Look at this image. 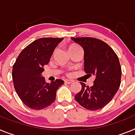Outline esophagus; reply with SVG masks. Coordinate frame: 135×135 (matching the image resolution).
I'll return each instance as SVG.
<instances>
[{
    "label": "esophagus",
    "mask_w": 135,
    "mask_h": 135,
    "mask_svg": "<svg viewBox=\"0 0 135 135\" xmlns=\"http://www.w3.org/2000/svg\"><path fill=\"white\" fill-rule=\"evenodd\" d=\"M65 83H67V84H71L72 82H74L73 80H64Z\"/></svg>",
    "instance_id": "esophagus-1"
}]
</instances>
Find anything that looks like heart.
<instances>
[{
  "label": "heart",
  "instance_id": "obj_1",
  "mask_svg": "<svg viewBox=\"0 0 135 135\" xmlns=\"http://www.w3.org/2000/svg\"><path fill=\"white\" fill-rule=\"evenodd\" d=\"M80 48L78 45H75V44H73V45H71L68 46V51L69 52L72 51H74L76 49H78ZM68 75H70V73H68Z\"/></svg>",
  "mask_w": 135,
  "mask_h": 135
}]
</instances>
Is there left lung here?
<instances>
[{
	"mask_svg": "<svg viewBox=\"0 0 135 135\" xmlns=\"http://www.w3.org/2000/svg\"><path fill=\"white\" fill-rule=\"evenodd\" d=\"M84 51V71L95 76L93 86L80 82L82 89L76 101L85 109L98 110L112 101L121 83L122 70L118 57L108 44L91 37L71 38Z\"/></svg>",
	"mask_w": 135,
	"mask_h": 135,
	"instance_id": "obj_1",
	"label": "left lung"
}]
</instances>
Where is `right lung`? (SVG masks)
Returning <instances> with one entry per match:
<instances>
[{
	"label": "right lung",
	"mask_w": 135,
	"mask_h": 135,
	"mask_svg": "<svg viewBox=\"0 0 135 135\" xmlns=\"http://www.w3.org/2000/svg\"><path fill=\"white\" fill-rule=\"evenodd\" d=\"M64 38H42L32 42L21 51L13 66L12 77L17 94L32 109L40 110L55 100L57 89L64 80L46 83L41 76L44 65L49 64L56 46Z\"/></svg>",
	"instance_id": "obj_1"
}]
</instances>
